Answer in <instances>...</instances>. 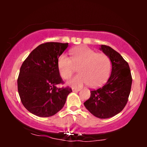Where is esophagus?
<instances>
[{"mask_svg":"<svg viewBox=\"0 0 147 147\" xmlns=\"http://www.w3.org/2000/svg\"><path fill=\"white\" fill-rule=\"evenodd\" d=\"M71 90L73 92H79L80 90V88H72Z\"/></svg>","mask_w":147,"mask_h":147,"instance_id":"34e87169","label":"esophagus"}]
</instances>
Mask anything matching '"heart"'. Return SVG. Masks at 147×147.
<instances>
[{"label": "heart", "mask_w": 147, "mask_h": 147, "mask_svg": "<svg viewBox=\"0 0 147 147\" xmlns=\"http://www.w3.org/2000/svg\"><path fill=\"white\" fill-rule=\"evenodd\" d=\"M71 57L62 54L57 60V67L60 75L67 79L78 66L79 74L68 80L67 84L73 87H82L88 84L90 87L102 86L109 77L111 61L105 54L97 53L86 47L75 48L71 51Z\"/></svg>", "instance_id": "heart-1"}]
</instances>
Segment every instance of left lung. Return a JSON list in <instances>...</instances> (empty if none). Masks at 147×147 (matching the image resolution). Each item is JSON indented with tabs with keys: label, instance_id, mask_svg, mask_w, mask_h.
I'll return each instance as SVG.
<instances>
[{
	"label": "left lung",
	"instance_id": "left-lung-1",
	"mask_svg": "<svg viewBox=\"0 0 147 147\" xmlns=\"http://www.w3.org/2000/svg\"><path fill=\"white\" fill-rule=\"evenodd\" d=\"M100 49L110 58L111 74L105 85L90 92V98L84 104L96 117L108 118L125 107L131 89L132 76L128 63L120 53L104 45H100Z\"/></svg>",
	"mask_w": 147,
	"mask_h": 147
}]
</instances>
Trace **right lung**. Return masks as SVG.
Instances as JSON below:
<instances>
[{"mask_svg": "<svg viewBox=\"0 0 147 147\" xmlns=\"http://www.w3.org/2000/svg\"><path fill=\"white\" fill-rule=\"evenodd\" d=\"M68 43L49 42L31 51L22 64L17 80L22 104L28 111L39 117H49L62 109L69 88H59L62 79L57 67L59 56Z\"/></svg>", "mask_w": 147, "mask_h": 147, "instance_id": "right-lung-1", "label": "right lung"}]
</instances>
